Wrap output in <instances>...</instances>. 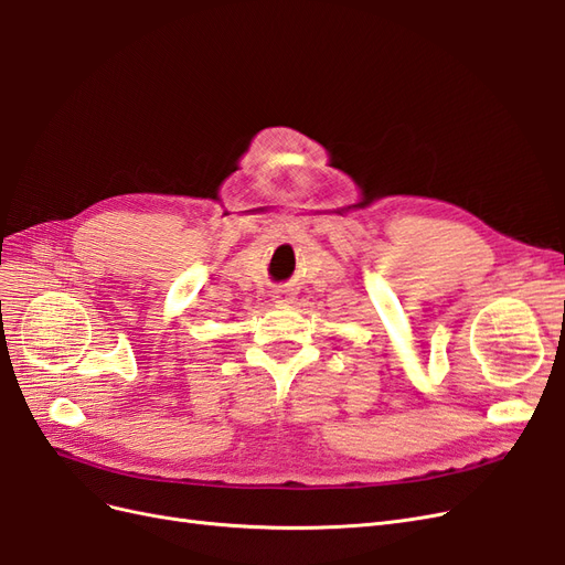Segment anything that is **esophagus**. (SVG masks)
I'll list each match as a JSON object with an SVG mask.
<instances>
[{"mask_svg": "<svg viewBox=\"0 0 565 565\" xmlns=\"http://www.w3.org/2000/svg\"><path fill=\"white\" fill-rule=\"evenodd\" d=\"M277 298H279V302H288V300H290L286 290H281V296H277Z\"/></svg>", "mask_w": 565, "mask_h": 565, "instance_id": "1", "label": "esophagus"}]
</instances>
